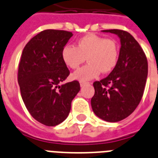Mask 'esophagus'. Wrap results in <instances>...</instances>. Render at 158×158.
<instances>
[{"instance_id":"34e87169","label":"esophagus","mask_w":158,"mask_h":158,"mask_svg":"<svg viewBox=\"0 0 158 158\" xmlns=\"http://www.w3.org/2000/svg\"><path fill=\"white\" fill-rule=\"evenodd\" d=\"M80 83V87H83V86L87 85V84H89V83H87V82H84V81H80L79 82Z\"/></svg>"}]
</instances>
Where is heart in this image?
Masks as SVG:
<instances>
[{
  "label": "heart",
  "mask_w": 158,
  "mask_h": 158,
  "mask_svg": "<svg viewBox=\"0 0 158 158\" xmlns=\"http://www.w3.org/2000/svg\"><path fill=\"white\" fill-rule=\"evenodd\" d=\"M61 56L67 67L76 69L86 59L87 64L72 74L74 79L88 81L99 75L109 73L115 68L119 58V48L116 41L95 34L79 38L75 46H65Z\"/></svg>",
  "instance_id": "heart-1"
}]
</instances>
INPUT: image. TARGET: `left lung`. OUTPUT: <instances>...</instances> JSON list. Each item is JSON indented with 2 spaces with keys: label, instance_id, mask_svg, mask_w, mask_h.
<instances>
[{
  "label": "left lung",
  "instance_id": "obj_1",
  "mask_svg": "<svg viewBox=\"0 0 158 158\" xmlns=\"http://www.w3.org/2000/svg\"><path fill=\"white\" fill-rule=\"evenodd\" d=\"M119 37L118 62L108 76L93 83L91 100L94 113L108 122H118L134 112L143 96L148 75L145 54L129 33L120 30H102Z\"/></svg>",
  "mask_w": 158,
  "mask_h": 158
}]
</instances>
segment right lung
Returning a JSON list of instances; mask_svg holds the SVG:
<instances>
[{"label": "right lung", "instance_id": "add662e5", "mask_svg": "<svg viewBox=\"0 0 158 158\" xmlns=\"http://www.w3.org/2000/svg\"><path fill=\"white\" fill-rule=\"evenodd\" d=\"M72 36L65 30H43L22 51L18 78L21 95L30 115L46 126L67 119L71 101L80 90L76 80L60 85L70 74L61 53Z\"/></svg>", "mask_w": 158, "mask_h": 158}]
</instances>
